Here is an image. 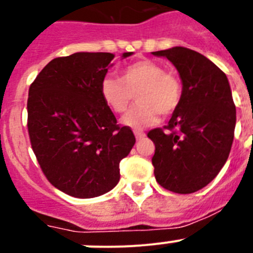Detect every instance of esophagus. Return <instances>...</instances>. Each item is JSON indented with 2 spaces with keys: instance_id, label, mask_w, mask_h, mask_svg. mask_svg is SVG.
I'll list each match as a JSON object with an SVG mask.
<instances>
[{
  "instance_id": "34e87169",
  "label": "esophagus",
  "mask_w": 253,
  "mask_h": 253,
  "mask_svg": "<svg viewBox=\"0 0 253 253\" xmlns=\"http://www.w3.org/2000/svg\"><path fill=\"white\" fill-rule=\"evenodd\" d=\"M134 134H135V138H137V139H143V138L146 137V133L143 130H140V129H135V130H134Z\"/></svg>"
}]
</instances>
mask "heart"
<instances>
[{
  "label": "heart",
  "mask_w": 253,
  "mask_h": 253,
  "mask_svg": "<svg viewBox=\"0 0 253 253\" xmlns=\"http://www.w3.org/2000/svg\"><path fill=\"white\" fill-rule=\"evenodd\" d=\"M100 92L107 107L115 114H123L137 96L138 104L124 116L123 123L140 129L158 122L160 114L169 115L182 99L180 78L167 72L162 64L151 59H140L125 66L119 80L105 77Z\"/></svg>",
  "instance_id": "heart-1"
}]
</instances>
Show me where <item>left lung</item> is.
<instances>
[{
	"instance_id": "8db88e82",
	"label": "left lung",
	"mask_w": 253,
	"mask_h": 253,
	"mask_svg": "<svg viewBox=\"0 0 253 253\" xmlns=\"http://www.w3.org/2000/svg\"><path fill=\"white\" fill-rule=\"evenodd\" d=\"M152 54L172 62L182 81V99L169 124L147 134L156 147L154 177L172 193H195L218 175L231 152L236 105L229 82L222 69L191 49Z\"/></svg>"
}]
</instances>
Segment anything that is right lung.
<instances>
[{
    "mask_svg": "<svg viewBox=\"0 0 253 253\" xmlns=\"http://www.w3.org/2000/svg\"><path fill=\"white\" fill-rule=\"evenodd\" d=\"M113 59L111 53L84 51L54 58L29 88L31 148L49 182L75 198L114 189L120 161L135 143L131 129L118 124L100 92Z\"/></svg>",
    "mask_w": 253,
    "mask_h": 253,
    "instance_id": "1",
    "label": "right lung"
}]
</instances>
